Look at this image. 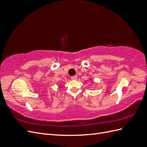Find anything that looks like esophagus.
<instances>
[{
    "mask_svg": "<svg viewBox=\"0 0 147 147\" xmlns=\"http://www.w3.org/2000/svg\"><path fill=\"white\" fill-rule=\"evenodd\" d=\"M71 79H72V80H76L77 79V75H74V76L71 77Z\"/></svg>",
    "mask_w": 147,
    "mask_h": 147,
    "instance_id": "esophagus-1",
    "label": "esophagus"
}]
</instances>
